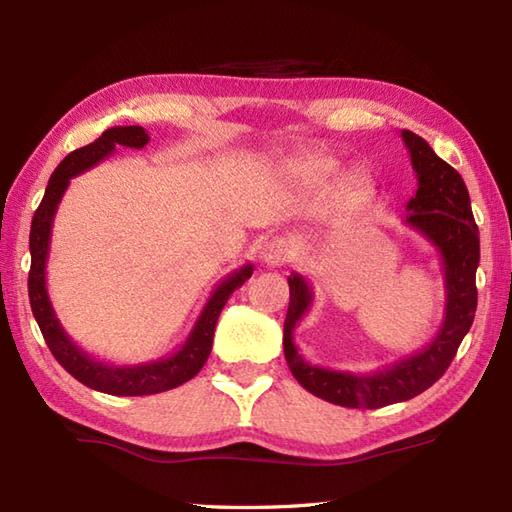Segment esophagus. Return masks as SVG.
<instances>
[{
  "label": "esophagus",
  "instance_id": "esophagus-1",
  "mask_svg": "<svg viewBox=\"0 0 512 512\" xmlns=\"http://www.w3.org/2000/svg\"><path fill=\"white\" fill-rule=\"evenodd\" d=\"M290 257V244L284 237H273L262 250V262L266 266H281Z\"/></svg>",
  "mask_w": 512,
  "mask_h": 512
}]
</instances>
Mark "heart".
<instances>
[{"instance_id": "heart-1", "label": "heart", "mask_w": 512, "mask_h": 512, "mask_svg": "<svg viewBox=\"0 0 512 512\" xmlns=\"http://www.w3.org/2000/svg\"><path fill=\"white\" fill-rule=\"evenodd\" d=\"M339 162L332 156L323 154H312V156H301L292 160L286 167V178L290 180L292 187L306 193H319L336 178L339 173ZM374 195V182L369 176L361 171H352L336 182L334 193H332V206L341 213H352L358 211L361 206L369 202Z\"/></svg>"}]
</instances>
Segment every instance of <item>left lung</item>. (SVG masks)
Returning <instances> with one entry per match:
<instances>
[{"mask_svg": "<svg viewBox=\"0 0 512 512\" xmlns=\"http://www.w3.org/2000/svg\"><path fill=\"white\" fill-rule=\"evenodd\" d=\"M418 191L407 202L405 224L438 250L444 268V319L433 341L420 352L374 372H339L308 363L292 334L312 306V288L299 273L288 277L290 303L284 321V354L292 376L303 389L332 405L378 409L409 400L429 389L447 372L455 352L471 330L477 308L475 270L480 264V231L473 220L471 198L462 176L447 165L418 134L402 129Z\"/></svg>", "mask_w": 512, "mask_h": 512, "instance_id": "left-lung-1", "label": "left lung"}]
</instances>
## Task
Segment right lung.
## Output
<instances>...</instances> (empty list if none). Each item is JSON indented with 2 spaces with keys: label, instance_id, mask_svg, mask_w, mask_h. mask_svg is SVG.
I'll return each instance as SVG.
<instances>
[{
  "label": "right lung",
  "instance_id": "obj_1",
  "mask_svg": "<svg viewBox=\"0 0 512 512\" xmlns=\"http://www.w3.org/2000/svg\"><path fill=\"white\" fill-rule=\"evenodd\" d=\"M147 143L149 134L145 129L138 125H129L105 129L94 143L81 149H74L72 154H68L59 162V167L54 169L50 176L46 193H43V200L39 204V209L35 211L30 226L28 297L43 339H46L52 356L57 358L65 372L72 374L79 383L88 385L90 389L103 391V394L112 396L160 394V391L180 387L182 383H187V380L198 374L204 367L206 358L211 354L215 325L217 319H220V312L226 306L228 297L253 275V264H246L235 270V273L224 277L211 292L209 301H206V306L202 308L198 321H195L193 330L189 332L187 341L182 343L180 350L173 352L171 356L158 358V361L138 365H112L105 361H96L88 352H83L81 347L70 339L68 332L61 328L48 297L46 262L50 250L52 222L54 215H57L63 193L68 189V184L74 176H79V173L99 165L107 156H112L116 145L143 149Z\"/></svg>",
  "mask_w": 512,
  "mask_h": 512
}]
</instances>
